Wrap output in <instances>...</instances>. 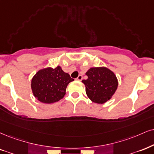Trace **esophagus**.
<instances>
[{
	"instance_id": "esophagus-1",
	"label": "esophagus",
	"mask_w": 154,
	"mask_h": 154,
	"mask_svg": "<svg viewBox=\"0 0 154 154\" xmlns=\"http://www.w3.org/2000/svg\"><path fill=\"white\" fill-rule=\"evenodd\" d=\"M76 79H77L78 81H81V80H82V79H83V75H79V76L77 77Z\"/></svg>"
}]
</instances>
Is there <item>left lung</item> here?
<instances>
[{
	"label": "left lung",
	"mask_w": 154,
	"mask_h": 154,
	"mask_svg": "<svg viewBox=\"0 0 154 154\" xmlns=\"http://www.w3.org/2000/svg\"><path fill=\"white\" fill-rule=\"evenodd\" d=\"M88 76L82 82L88 97L94 103H104L112 97L118 87L115 74L106 67L91 68L86 73Z\"/></svg>",
	"instance_id": "1"
}]
</instances>
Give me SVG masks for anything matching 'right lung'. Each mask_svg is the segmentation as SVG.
I'll return each instance as SVG.
<instances>
[{
	"mask_svg": "<svg viewBox=\"0 0 154 154\" xmlns=\"http://www.w3.org/2000/svg\"><path fill=\"white\" fill-rule=\"evenodd\" d=\"M73 81L74 79L60 66L43 68L38 71L32 79V91L39 101L52 103L63 98L66 87Z\"/></svg>",
	"mask_w": 154,
	"mask_h": 154,
	"instance_id": "right-lung-1",
	"label": "right lung"
}]
</instances>
